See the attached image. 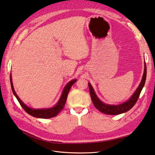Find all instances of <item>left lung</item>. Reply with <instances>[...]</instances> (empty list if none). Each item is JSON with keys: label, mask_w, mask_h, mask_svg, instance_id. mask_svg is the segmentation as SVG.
Here are the masks:
<instances>
[{"label": "left lung", "mask_w": 155, "mask_h": 155, "mask_svg": "<svg viewBox=\"0 0 155 155\" xmlns=\"http://www.w3.org/2000/svg\"><path fill=\"white\" fill-rule=\"evenodd\" d=\"M144 74L142 77V82L140 83L139 87H137L136 91H135L134 94L132 95L131 97L128 101L124 102L123 104L119 105H109V104H105L103 102L98 99V97L95 95L94 90L91 87V84L89 83V93L90 95H91V98L92 100L93 104H94V106L98 110L102 112L104 114H110V115H116L125 112L130 110L132 107H133L136 103L137 102L138 97L140 96V93H141L142 88L144 86L146 78V63L144 64Z\"/></svg>", "instance_id": "left-lung-1"}]
</instances>
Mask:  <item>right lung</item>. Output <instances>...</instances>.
I'll list each match as a JSON object with an SVG mask.
<instances>
[{
	"instance_id": "add662e5",
	"label": "right lung",
	"mask_w": 155,
	"mask_h": 155,
	"mask_svg": "<svg viewBox=\"0 0 155 155\" xmlns=\"http://www.w3.org/2000/svg\"><path fill=\"white\" fill-rule=\"evenodd\" d=\"M10 81H11V89H12V91L13 94L15 95L17 99H18L19 103L20 104L22 108L24 109V110L26 111L28 114H29L31 116H33L37 118H41V119H49V118L54 117L60 113V112L62 110L64 106H65V104L67 100V96H68V94L69 93V91L71 87L72 86L73 84H74L77 79L72 80L70 81V83L67 84L66 86L64 87V91L62 93V95L60 97V100H59L58 103L55 106L53 107V108H48V109H32L28 107L26 104L22 102V101L19 99L18 95L16 94L15 90L13 89V85L12 83V80H11V76L10 75Z\"/></svg>"
}]
</instances>
